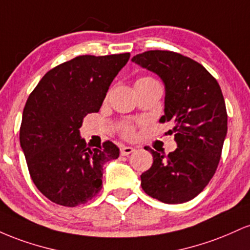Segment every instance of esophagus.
<instances>
[{"instance_id":"esophagus-1","label":"esophagus","mask_w":250,"mask_h":250,"mask_svg":"<svg viewBox=\"0 0 250 250\" xmlns=\"http://www.w3.org/2000/svg\"><path fill=\"white\" fill-rule=\"evenodd\" d=\"M133 151H135V148H133V147H127V146H125V147L121 148V155H122V156H127V155L131 154Z\"/></svg>"}]
</instances>
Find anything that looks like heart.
I'll use <instances>...</instances> for the list:
<instances>
[{"instance_id": "b5f03b06", "label": "heart", "mask_w": 250, "mask_h": 250, "mask_svg": "<svg viewBox=\"0 0 250 250\" xmlns=\"http://www.w3.org/2000/svg\"><path fill=\"white\" fill-rule=\"evenodd\" d=\"M140 80H153V79H150V77H142V79H140ZM125 136H133V129H131L130 127H125Z\"/></svg>"}]
</instances>
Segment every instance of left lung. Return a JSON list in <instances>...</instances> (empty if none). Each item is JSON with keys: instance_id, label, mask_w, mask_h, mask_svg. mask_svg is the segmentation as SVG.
<instances>
[{"instance_id": "1", "label": "left lung", "mask_w": 250, "mask_h": 250, "mask_svg": "<svg viewBox=\"0 0 250 250\" xmlns=\"http://www.w3.org/2000/svg\"><path fill=\"white\" fill-rule=\"evenodd\" d=\"M131 61L165 83V115L177 148L165 155L147 148L153 165L141 175L143 190L168 205L193 200L214 176L227 136L222 91L203 65L181 54L149 50Z\"/></svg>"}]
</instances>
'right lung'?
Returning <instances> with one entry per match:
<instances>
[{"label":"right lung","instance_id":"1","mask_svg":"<svg viewBox=\"0 0 250 250\" xmlns=\"http://www.w3.org/2000/svg\"><path fill=\"white\" fill-rule=\"evenodd\" d=\"M130 54L77 56L48 71L28 97L20 143L31 180L57 205L75 207L102 188L103 166L119 157L113 142L87 147L83 117L97 113Z\"/></svg>","mask_w":250,"mask_h":250}]
</instances>
